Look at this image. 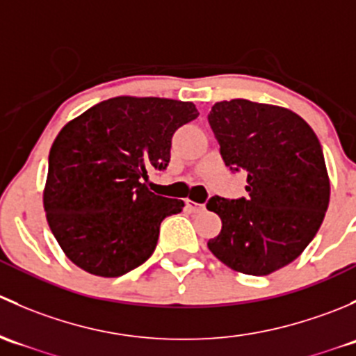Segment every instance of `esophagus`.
<instances>
[{"instance_id":"34e87169","label":"esophagus","mask_w":356,"mask_h":356,"mask_svg":"<svg viewBox=\"0 0 356 356\" xmlns=\"http://www.w3.org/2000/svg\"><path fill=\"white\" fill-rule=\"evenodd\" d=\"M186 208L191 211H201V210H204V204H198L191 200H186Z\"/></svg>"}]
</instances>
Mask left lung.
<instances>
[{
	"instance_id": "left-lung-1",
	"label": "left lung",
	"mask_w": 356,
	"mask_h": 356,
	"mask_svg": "<svg viewBox=\"0 0 356 356\" xmlns=\"http://www.w3.org/2000/svg\"><path fill=\"white\" fill-rule=\"evenodd\" d=\"M208 122L225 165L248 174L246 198L208 200L222 220L208 248L232 270L272 274L303 253L327 211L321 143L294 111L250 99L215 103Z\"/></svg>"
}]
</instances>
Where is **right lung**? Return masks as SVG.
Listing matches in <instances>:
<instances>
[{
	"label": "right lung",
	"instance_id": "1",
	"mask_svg": "<svg viewBox=\"0 0 356 356\" xmlns=\"http://www.w3.org/2000/svg\"><path fill=\"white\" fill-rule=\"evenodd\" d=\"M198 115L191 102L117 96L58 132L42 203L72 264L118 277L152 257L161 220L184 201L155 195L145 181L152 168H167L172 136Z\"/></svg>",
	"mask_w": 356,
	"mask_h": 356
}]
</instances>
